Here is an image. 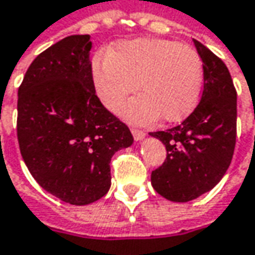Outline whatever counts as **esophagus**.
<instances>
[{
	"mask_svg": "<svg viewBox=\"0 0 255 255\" xmlns=\"http://www.w3.org/2000/svg\"><path fill=\"white\" fill-rule=\"evenodd\" d=\"M132 134H133V139L136 140V142H140L144 139V136H146V133L143 132V130H139V129H132Z\"/></svg>",
	"mask_w": 255,
	"mask_h": 255,
	"instance_id": "1",
	"label": "esophagus"
}]
</instances>
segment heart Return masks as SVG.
<instances>
[{
    "mask_svg": "<svg viewBox=\"0 0 255 255\" xmlns=\"http://www.w3.org/2000/svg\"><path fill=\"white\" fill-rule=\"evenodd\" d=\"M92 82L98 99L133 123H149L162 116L164 122H180L200 101L203 62L187 45L160 38L122 41L106 56L92 64Z\"/></svg>",
    "mask_w": 255,
    "mask_h": 255,
    "instance_id": "b5f03b06",
    "label": "heart"
}]
</instances>
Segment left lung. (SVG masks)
Returning <instances> with one entry per match:
<instances>
[{
	"mask_svg": "<svg viewBox=\"0 0 255 255\" xmlns=\"http://www.w3.org/2000/svg\"><path fill=\"white\" fill-rule=\"evenodd\" d=\"M203 62L200 103L179 126L150 136L166 146L167 156L152 171V186L170 201L186 203L210 191L230 166L237 133V92L227 66L194 39Z\"/></svg>",
	"mask_w": 255,
	"mask_h": 255,
	"instance_id": "left-lung-1",
	"label": "left lung"
}]
</instances>
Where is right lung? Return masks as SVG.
<instances>
[{
	"instance_id": "1",
	"label": "right lung",
	"mask_w": 255,
	"mask_h": 255,
	"mask_svg": "<svg viewBox=\"0 0 255 255\" xmlns=\"http://www.w3.org/2000/svg\"><path fill=\"white\" fill-rule=\"evenodd\" d=\"M89 35H71L29 65L18 89L16 134L38 184L59 200L85 206L111 187V159L132 146L129 128L98 99Z\"/></svg>"
}]
</instances>
